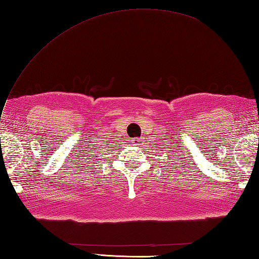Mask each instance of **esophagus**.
<instances>
[{"label":"esophagus","mask_w":259,"mask_h":259,"mask_svg":"<svg viewBox=\"0 0 259 259\" xmlns=\"http://www.w3.org/2000/svg\"><path fill=\"white\" fill-rule=\"evenodd\" d=\"M140 142H141L140 138H134L133 140H131V144H133L134 146H139Z\"/></svg>","instance_id":"esophagus-1"}]
</instances>
